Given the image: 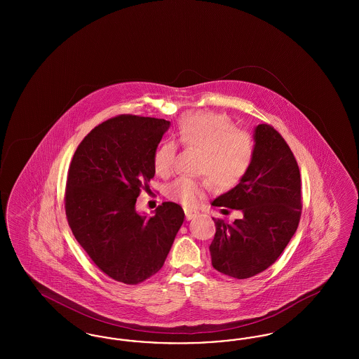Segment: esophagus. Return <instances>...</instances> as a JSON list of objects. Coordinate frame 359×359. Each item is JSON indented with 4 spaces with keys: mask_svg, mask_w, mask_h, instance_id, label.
Here are the masks:
<instances>
[{
    "mask_svg": "<svg viewBox=\"0 0 359 359\" xmlns=\"http://www.w3.org/2000/svg\"><path fill=\"white\" fill-rule=\"evenodd\" d=\"M184 212H186V219H187V221L194 219V218L198 215V212H196V211H192V210H189V208H186V210H184Z\"/></svg>",
    "mask_w": 359,
    "mask_h": 359,
    "instance_id": "1",
    "label": "esophagus"
}]
</instances>
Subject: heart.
Returning a JSON list of instances; mask_svg holds the SVG:
<instances>
[{
	"label": "heart",
	"instance_id": "heart-1",
	"mask_svg": "<svg viewBox=\"0 0 359 359\" xmlns=\"http://www.w3.org/2000/svg\"><path fill=\"white\" fill-rule=\"evenodd\" d=\"M177 144L184 149L199 151L195 172L208 177H179L171 183L165 195L186 207H195L211 187H237L250 171L256 154L252 135L236 129L229 117L212 111H192L183 116L176 129ZM177 148L171 141L160 142L154 149V172L171 176L176 167ZM210 180L208 181V179Z\"/></svg>",
	"mask_w": 359,
	"mask_h": 359
}]
</instances>
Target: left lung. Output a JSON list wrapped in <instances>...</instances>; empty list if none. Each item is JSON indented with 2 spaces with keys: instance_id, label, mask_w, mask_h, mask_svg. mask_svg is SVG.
<instances>
[{
  "instance_id": "obj_1",
  "label": "left lung",
  "mask_w": 359,
  "mask_h": 359,
  "mask_svg": "<svg viewBox=\"0 0 359 359\" xmlns=\"http://www.w3.org/2000/svg\"><path fill=\"white\" fill-rule=\"evenodd\" d=\"M256 154L237 187L211 205L241 210V219L212 218L217 231L210 245L212 266L243 280L268 269L284 252L302 217V179L290 145L272 125L256 128Z\"/></svg>"
}]
</instances>
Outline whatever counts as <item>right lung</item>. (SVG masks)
I'll list each match as a JSON object with an SVG mask.
<instances>
[{"instance_id":"right-lung-1","label":"right lung","mask_w":359,"mask_h":359,"mask_svg":"<svg viewBox=\"0 0 359 359\" xmlns=\"http://www.w3.org/2000/svg\"><path fill=\"white\" fill-rule=\"evenodd\" d=\"M171 122L121 114L95 126L78 145L67 172L65 210L74 237L100 271L128 285L157 273L184 221L183 208L158 205L137 214L149 191L154 149Z\"/></svg>"}]
</instances>
